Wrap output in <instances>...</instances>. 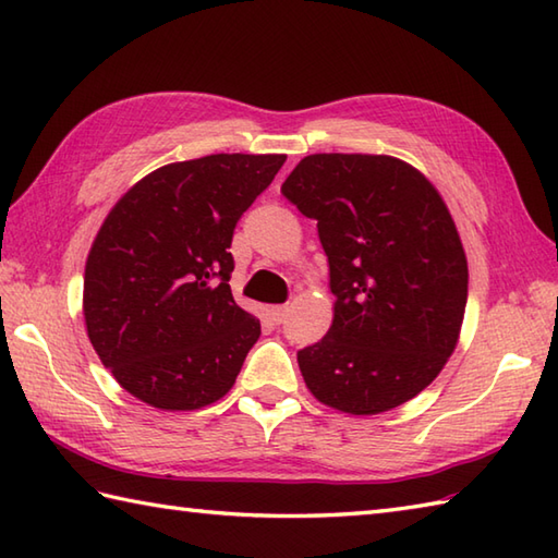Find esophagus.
<instances>
[{
  "label": "esophagus",
  "instance_id": "1",
  "mask_svg": "<svg viewBox=\"0 0 558 558\" xmlns=\"http://www.w3.org/2000/svg\"><path fill=\"white\" fill-rule=\"evenodd\" d=\"M272 322L276 324H282L288 318V314H290V306L288 304H280V306H272Z\"/></svg>",
  "mask_w": 558,
  "mask_h": 558
}]
</instances>
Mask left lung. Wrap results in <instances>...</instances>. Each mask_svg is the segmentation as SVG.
I'll use <instances>...</instances> for the list:
<instances>
[{"label": "left lung", "mask_w": 558, "mask_h": 558, "mask_svg": "<svg viewBox=\"0 0 558 558\" xmlns=\"http://www.w3.org/2000/svg\"><path fill=\"white\" fill-rule=\"evenodd\" d=\"M316 220L336 314L298 352L312 393L350 414H378L429 386L456 350L468 260L456 222L424 174L390 156L316 153L280 186Z\"/></svg>", "instance_id": "8db88e82"}]
</instances>
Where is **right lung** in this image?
<instances>
[{
  "mask_svg": "<svg viewBox=\"0 0 558 558\" xmlns=\"http://www.w3.org/2000/svg\"><path fill=\"white\" fill-rule=\"evenodd\" d=\"M286 156L218 153L150 172L90 246L83 316L100 362L134 398L198 410L232 388L260 336L234 302L228 252Z\"/></svg>",
  "mask_w": 558,
  "mask_h": 558,
  "instance_id": "obj_1",
  "label": "right lung"
}]
</instances>
